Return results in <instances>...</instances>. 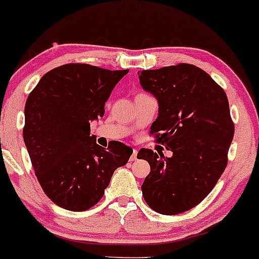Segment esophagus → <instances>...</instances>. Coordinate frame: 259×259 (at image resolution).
Instances as JSON below:
<instances>
[{"label":"esophagus","mask_w":259,"mask_h":259,"mask_svg":"<svg viewBox=\"0 0 259 259\" xmlns=\"http://www.w3.org/2000/svg\"><path fill=\"white\" fill-rule=\"evenodd\" d=\"M138 160V150H133V155L130 156V161Z\"/></svg>","instance_id":"34e87169"}]
</instances>
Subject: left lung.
Here are the masks:
<instances>
[{
  "label": "left lung",
  "mask_w": 259,
  "mask_h": 259,
  "mask_svg": "<svg viewBox=\"0 0 259 259\" xmlns=\"http://www.w3.org/2000/svg\"><path fill=\"white\" fill-rule=\"evenodd\" d=\"M138 73L141 87L158 103L151 134L172 151L171 157L139 151L151 168L141 186L144 199L156 212L181 214L198 205L225 171L235 132L229 101L209 73L194 65Z\"/></svg>",
  "instance_id": "8db88e82"
}]
</instances>
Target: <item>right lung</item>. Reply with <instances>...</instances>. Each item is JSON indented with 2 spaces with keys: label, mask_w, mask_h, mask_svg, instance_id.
Segmentation results:
<instances>
[{
  "label": "right lung",
  "mask_w": 259,
  "mask_h": 259,
  "mask_svg": "<svg viewBox=\"0 0 259 259\" xmlns=\"http://www.w3.org/2000/svg\"><path fill=\"white\" fill-rule=\"evenodd\" d=\"M129 70L67 64L45 73L28 96L23 139L34 172L56 205L83 211L101 200L118 167L133 153L123 143L108 149L91 135L113 88Z\"/></svg>",
  "instance_id": "obj_1"
}]
</instances>
